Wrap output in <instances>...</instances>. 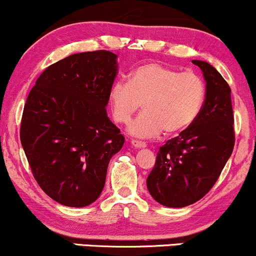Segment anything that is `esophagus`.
<instances>
[{
  "label": "esophagus",
  "instance_id": "obj_1",
  "mask_svg": "<svg viewBox=\"0 0 256 256\" xmlns=\"http://www.w3.org/2000/svg\"><path fill=\"white\" fill-rule=\"evenodd\" d=\"M131 144H132V146H134V148H138V149L146 148V146L144 142H142V140H132Z\"/></svg>",
  "mask_w": 256,
  "mask_h": 256
}]
</instances>
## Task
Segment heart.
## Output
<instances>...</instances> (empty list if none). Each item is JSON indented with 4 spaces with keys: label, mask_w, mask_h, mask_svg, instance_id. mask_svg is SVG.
Instances as JSON below:
<instances>
[{
    "label": "heart",
    "mask_w": 256,
    "mask_h": 256,
    "mask_svg": "<svg viewBox=\"0 0 256 256\" xmlns=\"http://www.w3.org/2000/svg\"><path fill=\"white\" fill-rule=\"evenodd\" d=\"M206 96L202 78L194 72H179L166 64L150 62L137 67L128 83L118 80L110 90L113 118L128 124L142 104L143 113L128 125V134L140 138L184 131L198 118Z\"/></svg>",
    "instance_id": "obj_1"
}]
</instances>
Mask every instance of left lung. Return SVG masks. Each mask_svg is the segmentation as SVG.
Wrapping results in <instances>:
<instances>
[{"label": "left lung", "mask_w": 256, "mask_h": 256, "mask_svg": "<svg viewBox=\"0 0 256 256\" xmlns=\"http://www.w3.org/2000/svg\"><path fill=\"white\" fill-rule=\"evenodd\" d=\"M206 82V98L198 118L158 152L146 178L149 194L160 204L180 208L212 189L234 146L231 89L206 61L192 60Z\"/></svg>", "instance_id": "obj_1"}]
</instances>
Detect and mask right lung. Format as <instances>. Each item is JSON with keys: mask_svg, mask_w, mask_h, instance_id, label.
Returning <instances> with one entry per match:
<instances>
[{"mask_svg": "<svg viewBox=\"0 0 256 256\" xmlns=\"http://www.w3.org/2000/svg\"><path fill=\"white\" fill-rule=\"evenodd\" d=\"M116 58L107 50L70 55L44 70L26 100L22 146L38 185L64 206L95 202L124 146L106 110Z\"/></svg>", "mask_w": 256, "mask_h": 256, "instance_id": "1", "label": "right lung"}]
</instances>
